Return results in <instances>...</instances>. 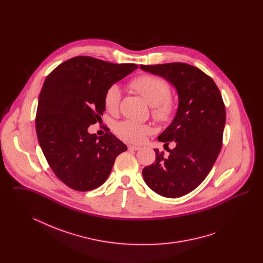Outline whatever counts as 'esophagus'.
Segmentation results:
<instances>
[{"instance_id": "esophagus-1", "label": "esophagus", "mask_w": 263, "mask_h": 263, "mask_svg": "<svg viewBox=\"0 0 263 263\" xmlns=\"http://www.w3.org/2000/svg\"><path fill=\"white\" fill-rule=\"evenodd\" d=\"M128 150H129V151L140 150V147H139V146H132V145H129V146H128Z\"/></svg>"}]
</instances>
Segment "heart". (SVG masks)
Masks as SVG:
<instances>
[{"mask_svg": "<svg viewBox=\"0 0 263 263\" xmlns=\"http://www.w3.org/2000/svg\"><path fill=\"white\" fill-rule=\"evenodd\" d=\"M129 86L146 100L152 107L154 119L160 123L171 121L176 111L175 100L170 96L168 84L160 77L141 75L130 81ZM121 100V89L117 85H111L106 89L103 103L107 111L115 112ZM117 135L130 143H141L151 132V128L134 121H123L116 126Z\"/></svg>", "mask_w": 263, "mask_h": 263, "instance_id": "heart-1", "label": "heart"}]
</instances>
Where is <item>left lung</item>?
Wrapping results in <instances>:
<instances>
[{
    "instance_id": "obj_1",
    "label": "left lung",
    "mask_w": 263,
    "mask_h": 263,
    "mask_svg": "<svg viewBox=\"0 0 263 263\" xmlns=\"http://www.w3.org/2000/svg\"><path fill=\"white\" fill-rule=\"evenodd\" d=\"M140 68L170 82L177 92L178 107L171 125L158 137L170 156L156 152V161L142 174L156 193L176 198L197 187L210 173L222 148L225 104L212 78L185 63L141 65Z\"/></svg>"
}]
</instances>
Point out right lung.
I'll return each mask as SVG.
<instances>
[{"label": "right lung", "instance_id": "1", "mask_svg": "<svg viewBox=\"0 0 263 263\" xmlns=\"http://www.w3.org/2000/svg\"><path fill=\"white\" fill-rule=\"evenodd\" d=\"M137 65L113 64L88 56L69 59L47 76L38 99V142L56 176L78 191L98 188L116 157L127 150L112 133L98 137L88 128L101 120L108 87Z\"/></svg>", "mask_w": 263, "mask_h": 263}]
</instances>
